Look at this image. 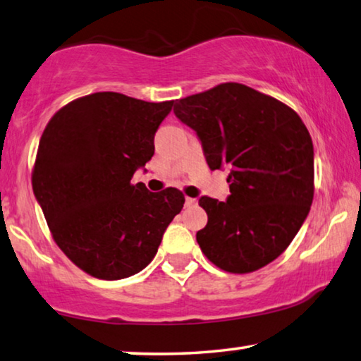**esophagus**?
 Here are the masks:
<instances>
[{
	"mask_svg": "<svg viewBox=\"0 0 361 361\" xmlns=\"http://www.w3.org/2000/svg\"><path fill=\"white\" fill-rule=\"evenodd\" d=\"M185 204H186V207H195V206H197V199H192V197H186V201H185Z\"/></svg>",
	"mask_w": 361,
	"mask_h": 361,
	"instance_id": "obj_1",
	"label": "esophagus"
}]
</instances>
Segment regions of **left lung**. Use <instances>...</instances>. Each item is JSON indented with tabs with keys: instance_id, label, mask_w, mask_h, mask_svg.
I'll list each match as a JSON object with an SVG mask.
<instances>
[{
	"instance_id": "1",
	"label": "left lung",
	"mask_w": 361,
	"mask_h": 361,
	"mask_svg": "<svg viewBox=\"0 0 361 361\" xmlns=\"http://www.w3.org/2000/svg\"><path fill=\"white\" fill-rule=\"evenodd\" d=\"M201 139L211 170L228 166L227 202L199 199L207 225L199 248L225 272L250 274L277 259L303 225L314 196L313 141L298 113L238 82L175 102Z\"/></svg>"
}]
</instances>
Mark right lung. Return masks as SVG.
<instances>
[{"label":"right lung","mask_w":361,"mask_h":361,"mask_svg":"<svg viewBox=\"0 0 361 361\" xmlns=\"http://www.w3.org/2000/svg\"><path fill=\"white\" fill-rule=\"evenodd\" d=\"M175 100L95 92L69 102L43 131L32 188L53 240L85 274L120 281L142 271L181 212L176 188L150 192L131 178L154 155Z\"/></svg>","instance_id":"right-lung-1"}]
</instances>
